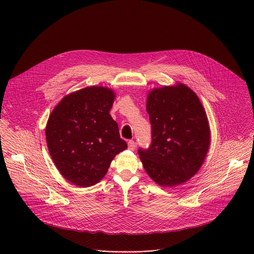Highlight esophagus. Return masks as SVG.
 I'll use <instances>...</instances> for the list:
<instances>
[{"label":"esophagus","instance_id":"1","mask_svg":"<svg viewBox=\"0 0 254 254\" xmlns=\"http://www.w3.org/2000/svg\"><path fill=\"white\" fill-rule=\"evenodd\" d=\"M135 147H136V143H135L134 141H129V142H128V148H129L130 150H134Z\"/></svg>","mask_w":254,"mask_h":254}]
</instances>
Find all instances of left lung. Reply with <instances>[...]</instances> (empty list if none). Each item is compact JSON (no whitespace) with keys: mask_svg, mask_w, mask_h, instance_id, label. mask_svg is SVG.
Returning a JSON list of instances; mask_svg holds the SVG:
<instances>
[{"mask_svg":"<svg viewBox=\"0 0 254 254\" xmlns=\"http://www.w3.org/2000/svg\"><path fill=\"white\" fill-rule=\"evenodd\" d=\"M151 144L138 153L147 175L162 187L190 180L202 165L210 129L198 97L184 84L152 89L146 100Z\"/></svg>","mask_w":254,"mask_h":254,"instance_id":"8db88e82","label":"left lung"}]
</instances>
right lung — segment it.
Masks as SVG:
<instances>
[{
    "instance_id": "right-lung-1",
    "label": "right lung",
    "mask_w": 254,
    "mask_h": 254,
    "mask_svg": "<svg viewBox=\"0 0 254 254\" xmlns=\"http://www.w3.org/2000/svg\"><path fill=\"white\" fill-rule=\"evenodd\" d=\"M115 98L107 87H87L65 96L46 126L47 145L60 173L73 185L101 181L116 154L127 148L109 110Z\"/></svg>"
}]
</instances>
